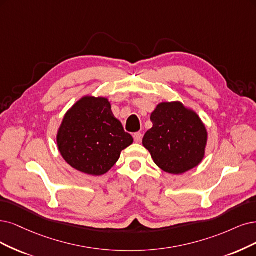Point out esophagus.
<instances>
[{"mask_svg": "<svg viewBox=\"0 0 256 256\" xmlns=\"http://www.w3.org/2000/svg\"><path fill=\"white\" fill-rule=\"evenodd\" d=\"M134 140L136 141V142H140V141L142 140V134H141V133H135L134 134Z\"/></svg>", "mask_w": 256, "mask_h": 256, "instance_id": "34e87169", "label": "esophagus"}]
</instances>
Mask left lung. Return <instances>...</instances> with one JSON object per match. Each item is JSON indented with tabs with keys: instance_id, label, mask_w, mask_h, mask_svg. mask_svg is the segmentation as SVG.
Segmentation results:
<instances>
[{
	"instance_id": "1",
	"label": "left lung",
	"mask_w": 256,
	"mask_h": 256,
	"mask_svg": "<svg viewBox=\"0 0 256 256\" xmlns=\"http://www.w3.org/2000/svg\"><path fill=\"white\" fill-rule=\"evenodd\" d=\"M153 128L142 140L154 162L164 172L182 174L202 162L206 130L197 114L180 102L160 103L150 115Z\"/></svg>"
}]
</instances>
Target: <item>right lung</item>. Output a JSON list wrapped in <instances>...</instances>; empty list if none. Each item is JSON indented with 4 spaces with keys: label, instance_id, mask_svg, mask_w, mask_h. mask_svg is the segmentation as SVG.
I'll use <instances>...</instances> for the list:
<instances>
[{
    "label": "right lung",
    "instance_id": "obj_1",
    "mask_svg": "<svg viewBox=\"0 0 256 256\" xmlns=\"http://www.w3.org/2000/svg\"><path fill=\"white\" fill-rule=\"evenodd\" d=\"M106 98L84 97L66 112L56 142L65 162L78 171L106 174L133 144Z\"/></svg>",
    "mask_w": 256,
    "mask_h": 256
}]
</instances>
